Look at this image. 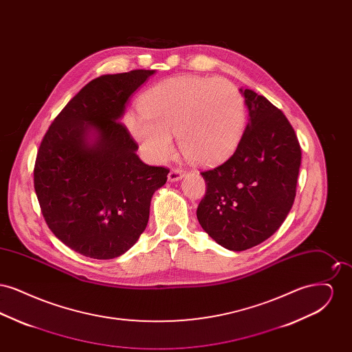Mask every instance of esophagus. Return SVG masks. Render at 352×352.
I'll return each mask as SVG.
<instances>
[{"label": "esophagus", "mask_w": 352, "mask_h": 352, "mask_svg": "<svg viewBox=\"0 0 352 352\" xmlns=\"http://www.w3.org/2000/svg\"><path fill=\"white\" fill-rule=\"evenodd\" d=\"M184 171L182 168H171L168 175V181H170V182H177V181L182 179V178H184Z\"/></svg>", "instance_id": "1"}]
</instances>
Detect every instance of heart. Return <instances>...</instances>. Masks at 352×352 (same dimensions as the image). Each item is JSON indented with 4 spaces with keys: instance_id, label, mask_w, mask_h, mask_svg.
Instances as JSON below:
<instances>
[{
    "instance_id": "obj_1",
    "label": "heart",
    "mask_w": 352,
    "mask_h": 352,
    "mask_svg": "<svg viewBox=\"0 0 352 352\" xmlns=\"http://www.w3.org/2000/svg\"><path fill=\"white\" fill-rule=\"evenodd\" d=\"M126 125L151 160L173 149L177 133L184 157L199 165L223 161L237 148L247 125V107L234 83L208 76L182 75L153 85L138 100Z\"/></svg>"
}]
</instances>
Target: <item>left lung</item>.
<instances>
[{
	"label": "left lung",
	"instance_id": "1",
	"mask_svg": "<svg viewBox=\"0 0 352 352\" xmlns=\"http://www.w3.org/2000/svg\"><path fill=\"white\" fill-rule=\"evenodd\" d=\"M250 121L234 154L201 171L207 190L197 218L221 247L245 251L274 234L296 198L301 146L284 113L252 89H240Z\"/></svg>",
	"mask_w": 352,
	"mask_h": 352
}]
</instances>
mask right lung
Returning <instances> with one entry per match:
<instances>
[{"mask_svg": "<svg viewBox=\"0 0 352 352\" xmlns=\"http://www.w3.org/2000/svg\"><path fill=\"white\" fill-rule=\"evenodd\" d=\"M154 69L91 80L52 121L36 153L34 188L49 228L68 248L109 260L146 228L155 190L168 168L144 164L120 118Z\"/></svg>", "mask_w": 352, "mask_h": 352, "instance_id": "right-lung-1", "label": "right lung"}]
</instances>
